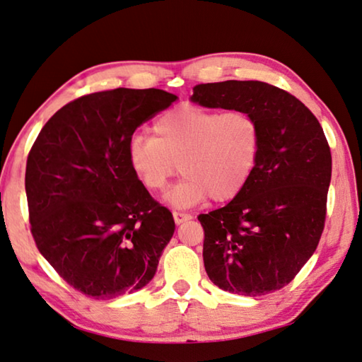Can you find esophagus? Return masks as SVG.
Returning a JSON list of instances; mask_svg holds the SVG:
<instances>
[{"label":"esophagus","instance_id":"1","mask_svg":"<svg viewBox=\"0 0 362 362\" xmlns=\"http://www.w3.org/2000/svg\"><path fill=\"white\" fill-rule=\"evenodd\" d=\"M173 218H175V223L176 224H181V223H185V221H187V220H191V215H189V213H182V211H173Z\"/></svg>","mask_w":362,"mask_h":362}]
</instances>
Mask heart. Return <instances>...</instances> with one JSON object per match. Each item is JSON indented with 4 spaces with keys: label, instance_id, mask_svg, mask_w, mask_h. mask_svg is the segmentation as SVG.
Here are the masks:
<instances>
[{
    "label": "heart",
    "instance_id": "obj_1",
    "mask_svg": "<svg viewBox=\"0 0 362 362\" xmlns=\"http://www.w3.org/2000/svg\"><path fill=\"white\" fill-rule=\"evenodd\" d=\"M153 133L132 136L129 168L149 192L165 191L180 168L186 176L167 194L175 209H191L209 197L233 200L257 170L263 144L262 125L250 112L194 104L160 115Z\"/></svg>",
    "mask_w": 362,
    "mask_h": 362
}]
</instances>
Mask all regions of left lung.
Masks as SVG:
<instances>
[{
  "label": "left lung",
  "instance_id": "1",
  "mask_svg": "<svg viewBox=\"0 0 362 362\" xmlns=\"http://www.w3.org/2000/svg\"><path fill=\"white\" fill-rule=\"evenodd\" d=\"M191 99L250 112L263 129L248 185L226 206L199 215L206 274L220 288L247 297L286 287L324 230L332 156L321 123L301 100L264 81L202 83Z\"/></svg>",
  "mask_w": 362,
  "mask_h": 362
}]
</instances>
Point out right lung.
I'll return each instance as SVG.
<instances>
[{"instance_id":"obj_1","label":"right lung","mask_w":362,"mask_h":362,"mask_svg":"<svg viewBox=\"0 0 362 362\" xmlns=\"http://www.w3.org/2000/svg\"><path fill=\"white\" fill-rule=\"evenodd\" d=\"M163 90L117 88L59 109L27 158L30 230L62 279L96 300L142 288L175 233L128 162L136 128L175 103Z\"/></svg>"}]
</instances>
